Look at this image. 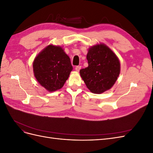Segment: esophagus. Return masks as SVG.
Instances as JSON below:
<instances>
[{"label": "esophagus", "instance_id": "obj_1", "mask_svg": "<svg viewBox=\"0 0 153 153\" xmlns=\"http://www.w3.org/2000/svg\"><path fill=\"white\" fill-rule=\"evenodd\" d=\"M81 68H82V66H76L75 67L76 71H80V69H81Z\"/></svg>", "mask_w": 153, "mask_h": 153}]
</instances>
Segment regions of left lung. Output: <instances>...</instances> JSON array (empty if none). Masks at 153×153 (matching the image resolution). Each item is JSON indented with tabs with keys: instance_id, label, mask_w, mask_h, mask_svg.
<instances>
[{
	"instance_id": "obj_1",
	"label": "left lung",
	"mask_w": 153,
	"mask_h": 153,
	"mask_svg": "<svg viewBox=\"0 0 153 153\" xmlns=\"http://www.w3.org/2000/svg\"><path fill=\"white\" fill-rule=\"evenodd\" d=\"M87 59L88 67L80 70L87 87L95 94L110 89L120 73V62L116 55L105 45L100 44L89 48Z\"/></svg>"
}]
</instances>
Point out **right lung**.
<instances>
[{"label": "right lung", "mask_w": 153, "mask_h": 153, "mask_svg": "<svg viewBox=\"0 0 153 153\" xmlns=\"http://www.w3.org/2000/svg\"><path fill=\"white\" fill-rule=\"evenodd\" d=\"M72 69L70 59L64 50L51 45L38 54L33 62L36 80L50 92L62 88Z\"/></svg>", "instance_id": "obj_1"}]
</instances>
